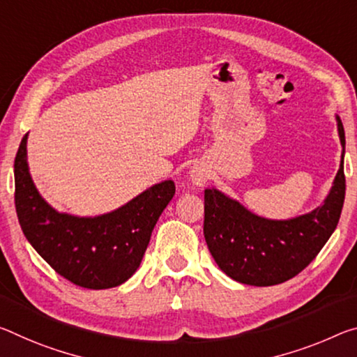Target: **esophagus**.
<instances>
[{
  "label": "esophagus",
  "mask_w": 357,
  "mask_h": 357,
  "mask_svg": "<svg viewBox=\"0 0 357 357\" xmlns=\"http://www.w3.org/2000/svg\"><path fill=\"white\" fill-rule=\"evenodd\" d=\"M189 176L192 179V183L197 184V185H203L208 181V173L206 169L200 167V165H194L190 168L189 172Z\"/></svg>",
  "instance_id": "esophagus-1"
}]
</instances>
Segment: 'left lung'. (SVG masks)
I'll return each instance as SVG.
<instances>
[{
	"mask_svg": "<svg viewBox=\"0 0 357 357\" xmlns=\"http://www.w3.org/2000/svg\"><path fill=\"white\" fill-rule=\"evenodd\" d=\"M342 143L340 168L322 205L302 216L275 220L246 209L218 189L205 190L203 234L219 268L250 286H273L301 273L337 229L344 202V130L337 116Z\"/></svg>",
	"mask_w": 357,
	"mask_h": 357,
	"instance_id": "8db88e82",
	"label": "left lung"
}]
</instances>
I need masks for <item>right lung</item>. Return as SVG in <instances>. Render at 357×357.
<instances>
[{
    "mask_svg": "<svg viewBox=\"0 0 357 357\" xmlns=\"http://www.w3.org/2000/svg\"><path fill=\"white\" fill-rule=\"evenodd\" d=\"M26 138L14 162L15 211L30 245L73 284L107 289L139 267L151 234L174 195L172 179L141 192L114 211L95 218L59 213L39 195L26 162Z\"/></svg>",
    "mask_w": 357,
    "mask_h": 357,
    "instance_id": "right-lung-1",
    "label": "right lung"
}]
</instances>
